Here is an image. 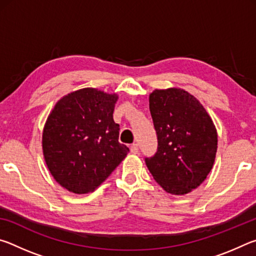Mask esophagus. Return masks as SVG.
I'll list each match as a JSON object with an SVG mask.
<instances>
[{
  "label": "esophagus",
  "instance_id": "34e87169",
  "mask_svg": "<svg viewBox=\"0 0 256 256\" xmlns=\"http://www.w3.org/2000/svg\"><path fill=\"white\" fill-rule=\"evenodd\" d=\"M130 151H131V154H136L138 152V144H133L131 146V148H130Z\"/></svg>",
  "mask_w": 256,
  "mask_h": 256
}]
</instances>
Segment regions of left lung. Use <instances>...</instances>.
<instances>
[{"instance_id":"1","label":"left lung","mask_w":256,"mask_h":256,"mask_svg":"<svg viewBox=\"0 0 256 256\" xmlns=\"http://www.w3.org/2000/svg\"><path fill=\"white\" fill-rule=\"evenodd\" d=\"M149 107L158 148L146 164L167 193L184 196L212 170L218 144L216 126L201 102L183 89H156Z\"/></svg>"}]
</instances>
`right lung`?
Segmentation results:
<instances>
[{"label":"right lung","mask_w":256,"mask_h":256,"mask_svg":"<svg viewBox=\"0 0 256 256\" xmlns=\"http://www.w3.org/2000/svg\"><path fill=\"white\" fill-rule=\"evenodd\" d=\"M118 96L84 88L56 102L42 131V154L58 183L76 194L96 190L128 148L118 142L112 112Z\"/></svg>","instance_id":"right-lung-1"}]
</instances>
